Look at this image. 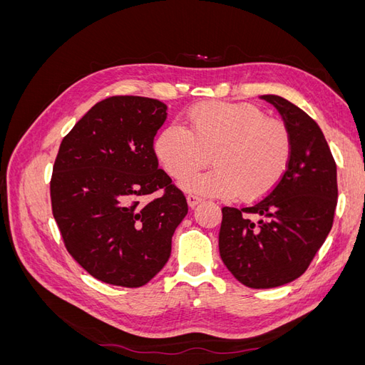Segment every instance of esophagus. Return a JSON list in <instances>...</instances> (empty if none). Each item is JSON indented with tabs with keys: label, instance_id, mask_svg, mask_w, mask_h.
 <instances>
[{
	"label": "esophagus",
	"instance_id": "esophagus-1",
	"mask_svg": "<svg viewBox=\"0 0 365 365\" xmlns=\"http://www.w3.org/2000/svg\"><path fill=\"white\" fill-rule=\"evenodd\" d=\"M202 201V197L196 196V195H187V204H189V207H196L197 204H200Z\"/></svg>",
	"mask_w": 365,
	"mask_h": 365
}]
</instances>
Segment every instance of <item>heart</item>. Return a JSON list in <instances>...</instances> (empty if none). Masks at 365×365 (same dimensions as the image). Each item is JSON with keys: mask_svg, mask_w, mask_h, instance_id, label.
Masks as SVG:
<instances>
[{"mask_svg": "<svg viewBox=\"0 0 365 365\" xmlns=\"http://www.w3.org/2000/svg\"><path fill=\"white\" fill-rule=\"evenodd\" d=\"M187 129L164 128L155 140L163 168L180 180L203 167L210 155L215 169L187 177L182 185L207 196L252 201L280 182L292 158V135L283 121L248 103L204 102L185 115Z\"/></svg>", "mask_w": 365, "mask_h": 365, "instance_id": "b5f03b06", "label": "heart"}]
</instances>
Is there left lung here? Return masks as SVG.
<instances>
[{"label": "left lung", "mask_w": 365, "mask_h": 365, "mask_svg": "<svg viewBox=\"0 0 365 365\" xmlns=\"http://www.w3.org/2000/svg\"><path fill=\"white\" fill-rule=\"evenodd\" d=\"M292 135V158L280 182L251 207L222 208L219 252L228 271L254 289L289 283L307 269L334 224L336 164L323 130L303 109L274 94Z\"/></svg>", "instance_id": "left-lung-1"}]
</instances>
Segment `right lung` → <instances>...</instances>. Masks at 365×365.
Listing matches in <instances>:
<instances>
[{"instance_id":"1","label":"right lung","mask_w":365,"mask_h":365,"mask_svg":"<svg viewBox=\"0 0 365 365\" xmlns=\"http://www.w3.org/2000/svg\"><path fill=\"white\" fill-rule=\"evenodd\" d=\"M165 111L157 98L108 97L61 143L50 182L53 216L68 252L97 280L146 284L169 260L172 236L189 212L153 150Z\"/></svg>"}]
</instances>
